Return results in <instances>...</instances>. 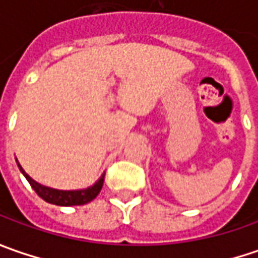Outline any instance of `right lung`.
Masks as SVG:
<instances>
[{
  "label": "right lung",
  "instance_id": "right-lung-1",
  "mask_svg": "<svg viewBox=\"0 0 258 258\" xmlns=\"http://www.w3.org/2000/svg\"><path fill=\"white\" fill-rule=\"evenodd\" d=\"M18 164V162H17ZM18 168L20 171L23 172L27 181L30 182V185L33 186L37 195L40 198H43L45 203L48 204H54V205H61V207H70V205H85V204L93 201L94 198L99 195L102 186H103L104 181V173L100 176V179L97 182L86 188V189H77V191H61V189H54V188H48V186H44L41 183L35 182L34 179L25 173V171L21 168V165L18 164Z\"/></svg>",
  "mask_w": 258,
  "mask_h": 258
}]
</instances>
